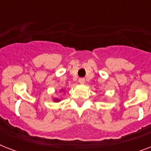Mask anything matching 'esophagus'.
Wrapping results in <instances>:
<instances>
[{"label": "esophagus", "mask_w": 151, "mask_h": 151, "mask_svg": "<svg viewBox=\"0 0 151 151\" xmlns=\"http://www.w3.org/2000/svg\"><path fill=\"white\" fill-rule=\"evenodd\" d=\"M78 81H79V83H80L81 85H84L85 82V80L84 78H80V79L78 80Z\"/></svg>", "instance_id": "1"}]
</instances>
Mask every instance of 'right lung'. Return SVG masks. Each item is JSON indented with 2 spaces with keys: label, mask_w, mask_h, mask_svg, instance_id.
<instances>
[{
  "label": "right lung",
  "mask_w": 151,
  "mask_h": 151,
  "mask_svg": "<svg viewBox=\"0 0 151 151\" xmlns=\"http://www.w3.org/2000/svg\"><path fill=\"white\" fill-rule=\"evenodd\" d=\"M62 90H63V89L60 90V92H61ZM59 101H60V99H54V102H56V103H57V102H59Z\"/></svg>",
  "instance_id": "add662e5"
}]
</instances>
